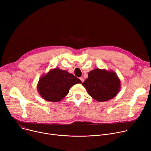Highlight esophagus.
<instances>
[{
  "label": "esophagus",
  "mask_w": 151,
  "mask_h": 151,
  "mask_svg": "<svg viewBox=\"0 0 151 151\" xmlns=\"http://www.w3.org/2000/svg\"><path fill=\"white\" fill-rule=\"evenodd\" d=\"M80 80H81V81H82V83L84 82V78H83V77H80Z\"/></svg>",
  "instance_id": "1"
}]
</instances>
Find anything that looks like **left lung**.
Masks as SVG:
<instances>
[{"label": "left lung", "mask_w": 151, "mask_h": 151, "mask_svg": "<svg viewBox=\"0 0 151 151\" xmlns=\"http://www.w3.org/2000/svg\"><path fill=\"white\" fill-rule=\"evenodd\" d=\"M88 94L96 100L103 102L113 99L121 88L120 80L113 71L96 68L88 73L82 83Z\"/></svg>", "instance_id": "left-lung-1"}]
</instances>
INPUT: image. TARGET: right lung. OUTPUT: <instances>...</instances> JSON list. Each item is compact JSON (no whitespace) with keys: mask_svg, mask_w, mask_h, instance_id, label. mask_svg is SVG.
I'll return each instance as SVG.
<instances>
[{"mask_svg":"<svg viewBox=\"0 0 151 151\" xmlns=\"http://www.w3.org/2000/svg\"><path fill=\"white\" fill-rule=\"evenodd\" d=\"M81 83V80L73 74L55 68L40 77L37 90L44 100L57 102L67 96L73 85Z\"/></svg>","mask_w":151,"mask_h":151,"instance_id":"add662e5","label":"right lung"}]
</instances>
